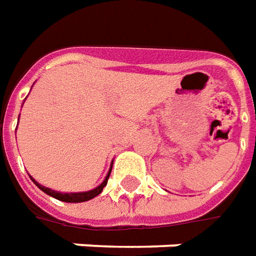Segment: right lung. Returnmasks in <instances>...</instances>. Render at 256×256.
Here are the masks:
<instances>
[{"mask_svg":"<svg viewBox=\"0 0 256 256\" xmlns=\"http://www.w3.org/2000/svg\"><path fill=\"white\" fill-rule=\"evenodd\" d=\"M110 170H112V166H110L108 176L105 178V180H104L102 183L98 186L97 188H94V190H91V191H86V192H70V194L54 191V190H51V188H47V187H44V186L38 184L33 178H30L34 182L36 186H37V187H38L41 191H44L46 194L54 196V198H56V200H60V201H64V202H84V201L92 200L94 196H97L98 194H101V192H102L104 187H105V186H106V183H108V178H110Z\"/></svg>","mask_w":256,"mask_h":256,"instance_id":"obj_1","label":"right lung"}]
</instances>
